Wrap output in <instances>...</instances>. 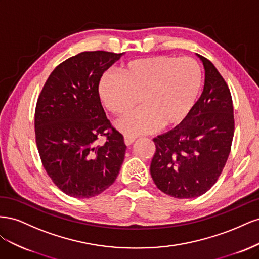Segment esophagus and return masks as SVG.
I'll use <instances>...</instances> for the list:
<instances>
[{"mask_svg":"<svg viewBox=\"0 0 259 259\" xmlns=\"http://www.w3.org/2000/svg\"><path fill=\"white\" fill-rule=\"evenodd\" d=\"M136 140L135 137H131V136H125L124 137V142L126 146H131L132 144H134V142Z\"/></svg>","mask_w":259,"mask_h":259,"instance_id":"34e87169","label":"esophagus"}]
</instances>
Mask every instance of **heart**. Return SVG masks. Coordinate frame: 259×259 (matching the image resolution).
Returning a JSON list of instances; mask_svg holds the SVG:
<instances>
[{
  "mask_svg": "<svg viewBox=\"0 0 259 259\" xmlns=\"http://www.w3.org/2000/svg\"><path fill=\"white\" fill-rule=\"evenodd\" d=\"M202 86V71L191 58L152 56L128 61L119 75L105 73L98 83V95L114 115H123L115 127L126 136H137L159 126L182 123L190 113Z\"/></svg>",
  "mask_w": 259,
  "mask_h": 259,
  "instance_id": "heart-1",
  "label": "heart"
}]
</instances>
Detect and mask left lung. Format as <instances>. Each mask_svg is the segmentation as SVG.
<instances>
[{
	"instance_id": "8db88e82",
	"label": "left lung",
	"mask_w": 259,
	"mask_h": 259,
	"mask_svg": "<svg viewBox=\"0 0 259 259\" xmlns=\"http://www.w3.org/2000/svg\"><path fill=\"white\" fill-rule=\"evenodd\" d=\"M197 56L205 71L201 97L182 123L153 138L151 177L162 192L176 199L200 197L217 182L234 132L228 85L208 59Z\"/></svg>"
}]
</instances>
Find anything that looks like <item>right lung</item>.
I'll return each mask as SVG.
<instances>
[{
	"label": "right lung",
	"mask_w": 259,
	"mask_h": 259,
	"mask_svg": "<svg viewBox=\"0 0 259 259\" xmlns=\"http://www.w3.org/2000/svg\"><path fill=\"white\" fill-rule=\"evenodd\" d=\"M122 55L96 51L67 59L54 69L37 99V150L46 173L70 197H96L119 175L126 146L107 119L98 83ZM108 128L112 132L106 135ZM103 135L107 142L97 145Z\"/></svg>",
	"instance_id": "1"
}]
</instances>
